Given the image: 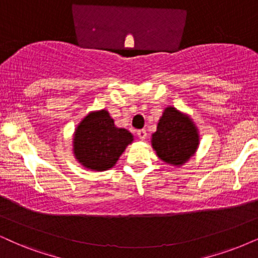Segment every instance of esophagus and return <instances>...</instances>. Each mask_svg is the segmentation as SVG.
<instances>
[{
  "label": "esophagus",
  "mask_w": 258,
  "mask_h": 258,
  "mask_svg": "<svg viewBox=\"0 0 258 258\" xmlns=\"http://www.w3.org/2000/svg\"><path fill=\"white\" fill-rule=\"evenodd\" d=\"M137 135H138V138L140 139V140H145L146 139V131L145 130H139L138 132H137Z\"/></svg>",
  "instance_id": "34e87169"
}]
</instances>
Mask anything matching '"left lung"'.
I'll return each mask as SVG.
<instances>
[{"mask_svg": "<svg viewBox=\"0 0 258 258\" xmlns=\"http://www.w3.org/2000/svg\"><path fill=\"white\" fill-rule=\"evenodd\" d=\"M199 144L200 136L193 120L175 107H167L151 138L158 158L167 164L181 167L194 156Z\"/></svg>", "mask_w": 258, "mask_h": 258, "instance_id": "left-lung-1", "label": "left lung"}]
</instances>
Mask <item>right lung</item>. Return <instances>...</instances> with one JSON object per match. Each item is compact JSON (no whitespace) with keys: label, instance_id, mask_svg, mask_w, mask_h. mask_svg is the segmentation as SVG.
I'll return each mask as SVG.
<instances>
[{"label":"right lung","instance_id":"add662e5","mask_svg":"<svg viewBox=\"0 0 258 258\" xmlns=\"http://www.w3.org/2000/svg\"><path fill=\"white\" fill-rule=\"evenodd\" d=\"M133 136L119 128L108 110L90 112L78 123L73 138V151L76 161L89 170L105 171L113 168Z\"/></svg>","mask_w":258,"mask_h":258}]
</instances>
